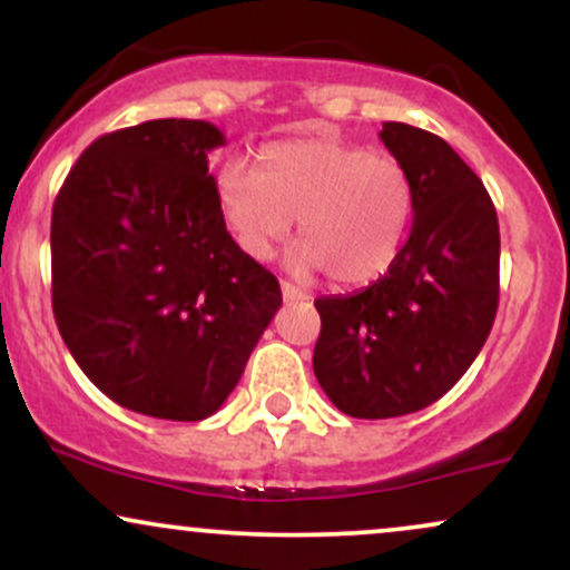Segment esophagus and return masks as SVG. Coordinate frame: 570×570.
Listing matches in <instances>:
<instances>
[{"instance_id": "esophagus-1", "label": "esophagus", "mask_w": 570, "mask_h": 570, "mask_svg": "<svg viewBox=\"0 0 570 570\" xmlns=\"http://www.w3.org/2000/svg\"><path fill=\"white\" fill-rule=\"evenodd\" d=\"M281 294H284V303H299V299H307V294L297 286L289 284V281H281Z\"/></svg>"}]
</instances>
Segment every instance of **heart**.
Segmentation results:
<instances>
[{"mask_svg":"<svg viewBox=\"0 0 570 570\" xmlns=\"http://www.w3.org/2000/svg\"><path fill=\"white\" fill-rule=\"evenodd\" d=\"M219 212L248 257L267 259L289 238L292 267L367 284L391 267L412 217V181L402 160L337 139L267 144L257 174L227 163L217 179Z\"/></svg>","mask_w":570,"mask_h":570,"instance_id":"b5f03b06","label":"heart"}]
</instances>
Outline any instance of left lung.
<instances>
[{"instance_id": "obj_1", "label": "left lung", "mask_w": 570, "mask_h": 570, "mask_svg": "<svg viewBox=\"0 0 570 570\" xmlns=\"http://www.w3.org/2000/svg\"><path fill=\"white\" fill-rule=\"evenodd\" d=\"M381 139L412 181L410 238L367 289L316 299L313 372L351 417L429 407L472 367L499 311V217L453 147L407 122Z\"/></svg>"}]
</instances>
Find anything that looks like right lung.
Returning a JSON list of instances; mask_svg holds the SVG:
<instances>
[{
  "label": "right lung",
  "instance_id": "right-lung-1",
  "mask_svg": "<svg viewBox=\"0 0 570 570\" xmlns=\"http://www.w3.org/2000/svg\"><path fill=\"white\" fill-rule=\"evenodd\" d=\"M206 120H149L90 144L53 203V313L120 407L203 421L238 385L281 286L219 212Z\"/></svg>",
  "mask_w": 570,
  "mask_h": 570
}]
</instances>
